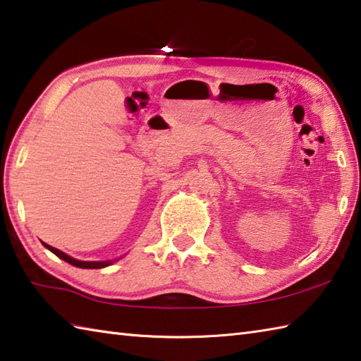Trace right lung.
<instances>
[{
  "mask_svg": "<svg viewBox=\"0 0 361 361\" xmlns=\"http://www.w3.org/2000/svg\"><path fill=\"white\" fill-rule=\"evenodd\" d=\"M42 244H44L49 252H53L56 257H59L61 259L67 261L68 264H72V266H75V267H81V269H103V267H108V266H111L112 263H116V261L120 259V258H118V259H108V261H81V259L72 258L70 255H67V253H63L62 250L56 249V247H51V245H48V244H45V243H42Z\"/></svg>",
  "mask_w": 361,
  "mask_h": 361,
  "instance_id": "1",
  "label": "right lung"
}]
</instances>
